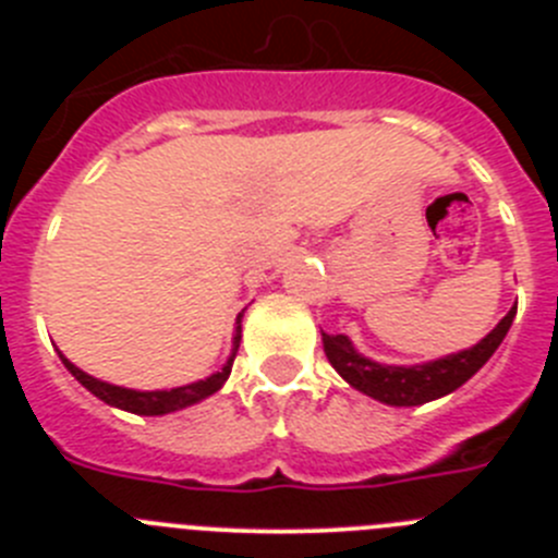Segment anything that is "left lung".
Returning <instances> with one entry per match:
<instances>
[{
  "label": "left lung",
  "instance_id": "left-lung-1",
  "mask_svg": "<svg viewBox=\"0 0 558 558\" xmlns=\"http://www.w3.org/2000/svg\"><path fill=\"white\" fill-rule=\"evenodd\" d=\"M517 315V304L506 313L500 324L492 329L481 343L472 349H463L458 354H447L441 360H430L422 366H386V363H374V360L363 357L357 349L352 347V340L347 335H327L322 332L324 352L332 363L335 372L347 379L349 386L363 391L366 397L386 402L393 408H411L425 405L430 399L447 397L456 388H461L483 363L497 352L506 332H509L511 322Z\"/></svg>",
  "mask_w": 558,
  "mask_h": 558
}]
</instances>
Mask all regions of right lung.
<instances>
[{
	"label": "right lung",
	"instance_id": "1",
	"mask_svg": "<svg viewBox=\"0 0 558 558\" xmlns=\"http://www.w3.org/2000/svg\"><path fill=\"white\" fill-rule=\"evenodd\" d=\"M240 318H243V313L236 315L234 349H231V357L226 360V366L220 368V372L211 374V377L198 379V383H190V386L170 388V391H133V388L111 386V383H102V379L92 377V374H86L83 368H77L75 363H69L63 354H61V360H63V366L69 368V374H72V377H75L83 388H88V391L95 393L97 399H102L106 405L120 408V411H128V413H140V416H165V413L195 405V402H201V399L211 397V393L223 388V383L229 379V374H231V366H234L240 338H243V335H240L243 332V327H240Z\"/></svg>",
	"mask_w": 558,
	"mask_h": 558
}]
</instances>
